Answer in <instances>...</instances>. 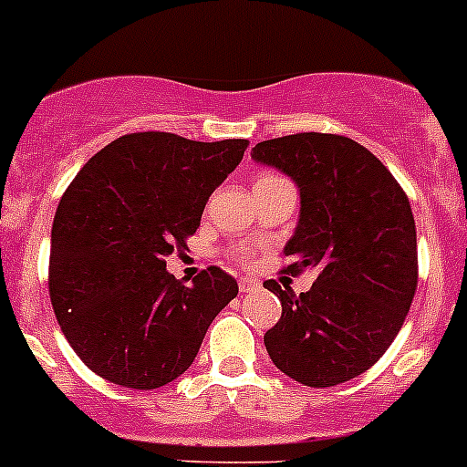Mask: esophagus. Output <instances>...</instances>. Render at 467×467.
Instances as JSON below:
<instances>
[{"mask_svg": "<svg viewBox=\"0 0 467 467\" xmlns=\"http://www.w3.org/2000/svg\"><path fill=\"white\" fill-rule=\"evenodd\" d=\"M238 289H241V294L254 292V289H259V282L252 280V277H241V280H238Z\"/></svg>", "mask_w": 467, "mask_h": 467, "instance_id": "esophagus-1", "label": "esophagus"}]
</instances>
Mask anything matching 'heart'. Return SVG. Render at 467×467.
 Segmentation results:
<instances>
[{"label":"heart","mask_w":467,"mask_h":467,"mask_svg":"<svg viewBox=\"0 0 467 467\" xmlns=\"http://www.w3.org/2000/svg\"><path fill=\"white\" fill-rule=\"evenodd\" d=\"M264 178H273V175H262L259 181H264ZM234 259H236V262H250V247H236V250H234Z\"/></svg>","instance_id":"obj_1"}]
</instances>
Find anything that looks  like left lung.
<instances>
[{"label": "left lung", "instance_id": "left-lung-1", "mask_svg": "<svg viewBox=\"0 0 467 467\" xmlns=\"http://www.w3.org/2000/svg\"><path fill=\"white\" fill-rule=\"evenodd\" d=\"M301 192L286 273H317L307 292L264 286L282 317L264 336L268 357L306 387L348 382L379 361L399 336L417 292V229L408 194L387 166L337 134L282 136L252 148Z\"/></svg>", "mask_w": 467, "mask_h": 467}]
</instances>
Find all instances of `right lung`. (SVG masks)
Segmentation results:
<instances>
[{
  "instance_id": "add662e5",
  "label": "right lung",
  "mask_w": 467,
  "mask_h": 467,
  "mask_svg": "<svg viewBox=\"0 0 467 467\" xmlns=\"http://www.w3.org/2000/svg\"><path fill=\"white\" fill-rule=\"evenodd\" d=\"M247 145L127 134L99 150L67 187L50 234V303L92 373L148 391L192 366L238 285L211 266L185 286L166 271V256L187 247L205 201L241 164Z\"/></svg>"
}]
</instances>
